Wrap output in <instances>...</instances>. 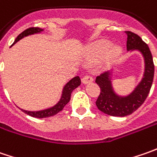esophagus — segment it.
Segmentation results:
<instances>
[{"mask_svg":"<svg viewBox=\"0 0 157 157\" xmlns=\"http://www.w3.org/2000/svg\"><path fill=\"white\" fill-rule=\"evenodd\" d=\"M81 80L83 84H88V83L93 82L94 78H92L90 75H85V76H83V78H82Z\"/></svg>","mask_w":157,"mask_h":157,"instance_id":"1","label":"esophagus"}]
</instances>
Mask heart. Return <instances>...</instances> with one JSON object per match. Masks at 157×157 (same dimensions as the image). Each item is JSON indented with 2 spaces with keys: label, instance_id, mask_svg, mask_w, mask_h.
Wrapping results in <instances>:
<instances>
[{
  "label": "heart",
  "instance_id": "obj_1",
  "mask_svg": "<svg viewBox=\"0 0 157 157\" xmlns=\"http://www.w3.org/2000/svg\"><path fill=\"white\" fill-rule=\"evenodd\" d=\"M121 52V48L120 45L112 46L111 42L107 40H100L96 42L90 50L89 59L91 61H98L105 57L106 63L113 62Z\"/></svg>",
  "mask_w": 157,
  "mask_h": 157
}]
</instances>
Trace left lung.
I'll return each mask as SVG.
<instances>
[{"label":"left lung","instance_id":"1","mask_svg":"<svg viewBox=\"0 0 157 157\" xmlns=\"http://www.w3.org/2000/svg\"><path fill=\"white\" fill-rule=\"evenodd\" d=\"M127 34L128 51L138 50L142 52L145 60L144 78L136 89L128 96L121 97L113 90L110 78V72L107 71L96 77L95 82L100 86V93L96 100L99 110L112 116L124 117L137 110L147 99L153 83L155 65L152 54L148 44L136 34L131 31H125Z\"/></svg>","mask_w":157,"mask_h":157}]
</instances>
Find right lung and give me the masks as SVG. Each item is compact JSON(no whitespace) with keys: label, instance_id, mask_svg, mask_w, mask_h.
<instances>
[{"label":"right lung","instance_id":"right-lung-1","mask_svg":"<svg viewBox=\"0 0 157 157\" xmlns=\"http://www.w3.org/2000/svg\"><path fill=\"white\" fill-rule=\"evenodd\" d=\"M44 29H40L38 27H32L29 28L27 29H25L23 32H21L16 38H15L14 44H15L16 42H18L19 40H21V38H23L24 36H27L29 35H33L36 33H40L41 31H43ZM81 84V80H80V78L78 76H77L75 78H73L72 79H71L66 85L65 86L63 87V94H62V97L60 100L58 101L57 105H55L54 106H52L51 108H48V109H44V110H42V111H36V112H31V111H26V110H22L21 111L24 112L25 113H27L29 115L32 116L35 118H46V117H51L53 116L55 114H57V113H59L60 111L63 110V108L64 107V105H66L71 100V94L72 93V91L77 88L79 85Z\"/></svg>","mask_w":157,"mask_h":157}]
</instances>
